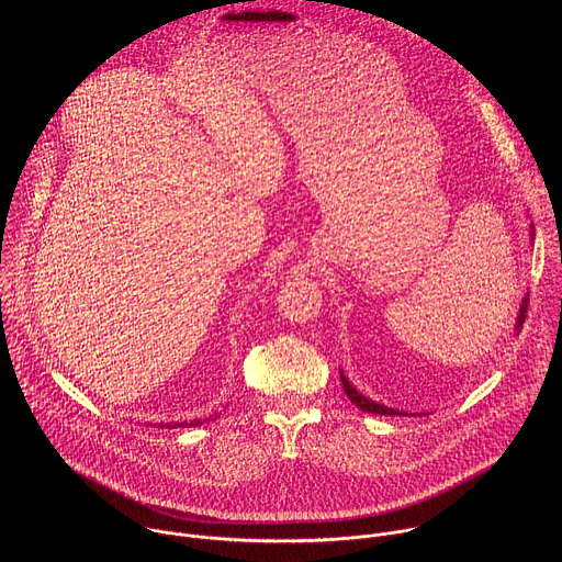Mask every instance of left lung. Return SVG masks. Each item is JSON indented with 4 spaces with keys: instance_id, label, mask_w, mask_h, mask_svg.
Returning <instances> with one entry per match:
<instances>
[{
    "instance_id": "8db88e82",
    "label": "left lung",
    "mask_w": 562,
    "mask_h": 562,
    "mask_svg": "<svg viewBox=\"0 0 562 562\" xmlns=\"http://www.w3.org/2000/svg\"><path fill=\"white\" fill-rule=\"evenodd\" d=\"M529 239L533 243V224H529ZM525 313H527V297H522V304H520V308H518V315H516V325H514V331H518L520 327H522V323H525ZM340 380H342V386H345V393H347V397L351 400V403L358 407V409H362V412H367V414H378V416H407V412H397V409H391V407H386V405H382V403H375V400H371V397H367V395H362L349 380H347V375H345V371L340 369ZM412 416V414H409Z\"/></svg>"
}]
</instances>
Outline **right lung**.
<instances>
[{
	"label": "right lung",
	"mask_w": 562,
	"mask_h": 562,
	"mask_svg": "<svg viewBox=\"0 0 562 562\" xmlns=\"http://www.w3.org/2000/svg\"><path fill=\"white\" fill-rule=\"evenodd\" d=\"M198 425H202V420H193V423H173V425H162V423H159V427H167V429H176V427H198Z\"/></svg>",
	"instance_id": "1"
}]
</instances>
